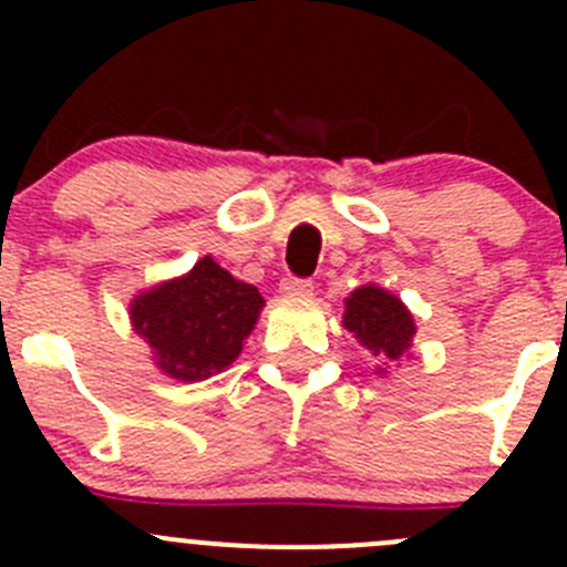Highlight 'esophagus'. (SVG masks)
Listing matches in <instances>:
<instances>
[{"instance_id": "1", "label": "esophagus", "mask_w": 567, "mask_h": 567, "mask_svg": "<svg viewBox=\"0 0 567 567\" xmlns=\"http://www.w3.org/2000/svg\"><path fill=\"white\" fill-rule=\"evenodd\" d=\"M279 290H282L285 296H290V299H310V296H312V282H310V279L288 277V279H282Z\"/></svg>"}]
</instances>
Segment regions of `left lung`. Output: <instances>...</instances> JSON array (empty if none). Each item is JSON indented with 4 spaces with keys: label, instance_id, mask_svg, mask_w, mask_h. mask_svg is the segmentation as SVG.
<instances>
[{
    "label": "left lung",
    "instance_id": "left-lung-1",
    "mask_svg": "<svg viewBox=\"0 0 567 567\" xmlns=\"http://www.w3.org/2000/svg\"><path fill=\"white\" fill-rule=\"evenodd\" d=\"M342 326L357 337L364 351H370V357L379 359V368H375L379 373H386L390 364H398L400 359L409 357L416 334V323L409 307L400 301V296L375 282L359 285L348 296Z\"/></svg>",
    "mask_w": 567,
    "mask_h": 567
}]
</instances>
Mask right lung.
<instances>
[{"label": "right lung", "instance_id": "obj_1", "mask_svg": "<svg viewBox=\"0 0 567 567\" xmlns=\"http://www.w3.org/2000/svg\"><path fill=\"white\" fill-rule=\"evenodd\" d=\"M266 299L210 255L192 271L131 299L128 318L151 346L153 364L169 379L194 384L230 368L244 351Z\"/></svg>", "mask_w": 567, "mask_h": 567}]
</instances>
